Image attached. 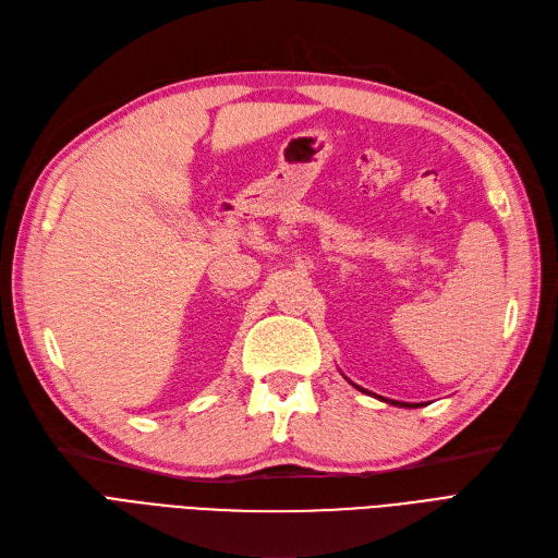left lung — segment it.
<instances>
[{
    "label": "left lung",
    "mask_w": 558,
    "mask_h": 558,
    "mask_svg": "<svg viewBox=\"0 0 558 558\" xmlns=\"http://www.w3.org/2000/svg\"><path fill=\"white\" fill-rule=\"evenodd\" d=\"M355 387H357V385H355ZM357 390H360V392H367V390H362V387H357ZM367 395H369V392H367ZM378 399H380V401H387V403H392V405H401V408H415V405H417V403L413 405V403H403V401H392V399H383V397H378ZM420 405H422V403H420Z\"/></svg>",
    "instance_id": "8db88e82"
}]
</instances>
